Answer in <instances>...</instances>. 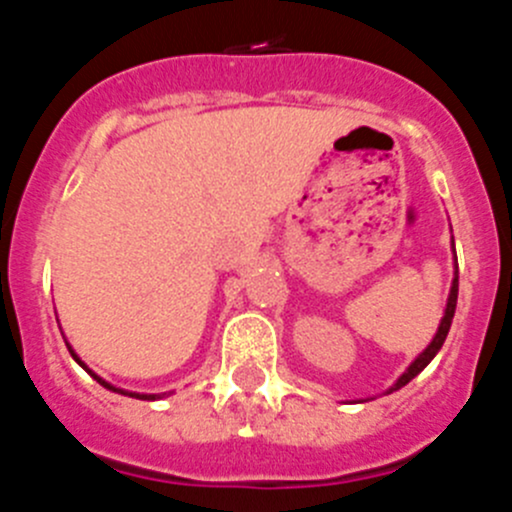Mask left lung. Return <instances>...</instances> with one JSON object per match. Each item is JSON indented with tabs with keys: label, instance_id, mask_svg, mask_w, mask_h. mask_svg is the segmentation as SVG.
I'll return each instance as SVG.
<instances>
[{
	"label": "left lung",
	"instance_id": "left-lung-1",
	"mask_svg": "<svg viewBox=\"0 0 512 512\" xmlns=\"http://www.w3.org/2000/svg\"><path fill=\"white\" fill-rule=\"evenodd\" d=\"M451 246H454V241H451ZM456 297H459V266H454V282H451V292H449V300H446V310H443V318L441 323H438V330H436V336H433V341L425 346L423 354H418V359L413 361V364L402 372V377L397 379L395 384H392L390 390H387V395L395 390H400V387H405V384L410 382V379L418 377L420 372H423L425 366L431 364L433 356L441 351L443 341H446V336H449V328H451V320H454V310H456Z\"/></svg>",
	"mask_w": 512,
	"mask_h": 512
}]
</instances>
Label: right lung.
I'll return each mask as SVG.
<instances>
[{"label":"right lung","instance_id":"add662e5","mask_svg":"<svg viewBox=\"0 0 512 512\" xmlns=\"http://www.w3.org/2000/svg\"><path fill=\"white\" fill-rule=\"evenodd\" d=\"M66 346H69V351H71V356H74V361H76V364H79V366H84V369H87V372L92 374V377L97 379V382L102 384V387H107V390H112V392H120V395H128V397H138V400H158V397H161V395H143V392H128V390H120V387H115V384L104 382L102 377H97V374H94L92 369H89V366L84 364V361H81L79 356H76V351H74V348H71V343H69V341H66Z\"/></svg>","mask_w":512,"mask_h":512}]
</instances>
